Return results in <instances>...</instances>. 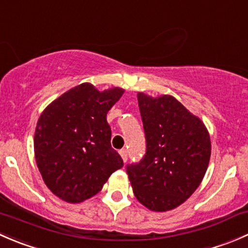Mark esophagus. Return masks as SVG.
I'll return each mask as SVG.
<instances>
[{
	"label": "esophagus",
	"mask_w": 248,
	"mask_h": 248,
	"mask_svg": "<svg viewBox=\"0 0 248 248\" xmlns=\"http://www.w3.org/2000/svg\"><path fill=\"white\" fill-rule=\"evenodd\" d=\"M120 155H121V157H122V159H124V162H127V150L126 149L120 150Z\"/></svg>",
	"instance_id": "1"
}]
</instances>
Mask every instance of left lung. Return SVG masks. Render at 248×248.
Here are the masks:
<instances>
[{
  "label": "left lung",
  "mask_w": 248,
  "mask_h": 248,
  "mask_svg": "<svg viewBox=\"0 0 248 248\" xmlns=\"http://www.w3.org/2000/svg\"><path fill=\"white\" fill-rule=\"evenodd\" d=\"M146 154L127 166L134 196L151 211H169L198 188L211 156L209 132L176 98L139 92Z\"/></svg>",
  "instance_id": "left-lung-1"
}]
</instances>
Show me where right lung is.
Segmentation results:
<instances>
[{"label": "right lung", "instance_id": "1", "mask_svg": "<svg viewBox=\"0 0 248 248\" xmlns=\"http://www.w3.org/2000/svg\"><path fill=\"white\" fill-rule=\"evenodd\" d=\"M120 87L99 92L84 82L49 104L37 122L34 156L47 188L60 199L81 202L98 193L124 167L110 144L107 114L121 98Z\"/></svg>", "mask_w": 248, "mask_h": 248}]
</instances>
